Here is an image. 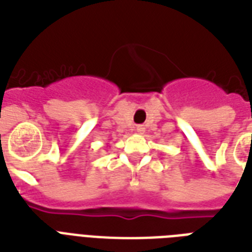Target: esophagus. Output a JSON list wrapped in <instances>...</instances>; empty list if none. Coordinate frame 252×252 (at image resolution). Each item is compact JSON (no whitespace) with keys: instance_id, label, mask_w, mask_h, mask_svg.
<instances>
[{"instance_id":"34e87169","label":"esophagus","mask_w":252,"mask_h":252,"mask_svg":"<svg viewBox=\"0 0 252 252\" xmlns=\"http://www.w3.org/2000/svg\"><path fill=\"white\" fill-rule=\"evenodd\" d=\"M136 132H137L138 134H142L144 132H145V128H144L142 126H136Z\"/></svg>"}]
</instances>
